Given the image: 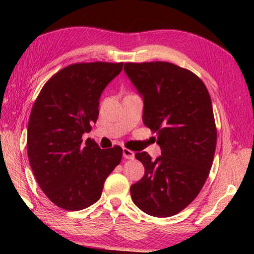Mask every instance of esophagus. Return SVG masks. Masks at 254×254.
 <instances>
[{
  "mask_svg": "<svg viewBox=\"0 0 254 254\" xmlns=\"http://www.w3.org/2000/svg\"><path fill=\"white\" fill-rule=\"evenodd\" d=\"M123 157L126 159H133L134 158V152L127 148H123Z\"/></svg>",
  "mask_w": 254,
  "mask_h": 254,
  "instance_id": "obj_1",
  "label": "esophagus"
}]
</instances>
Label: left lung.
<instances>
[{
    "mask_svg": "<svg viewBox=\"0 0 254 254\" xmlns=\"http://www.w3.org/2000/svg\"><path fill=\"white\" fill-rule=\"evenodd\" d=\"M124 71L161 149L156 160L135 153L144 176L131 186L132 200L151 216H173L196 198L212 168L217 132L209 93L198 76L171 63H127Z\"/></svg>",
    "mask_w": 254,
    "mask_h": 254,
    "instance_id": "left-lung-1",
    "label": "left lung"
}]
</instances>
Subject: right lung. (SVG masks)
I'll return each mask as SVG.
<instances>
[{"mask_svg":"<svg viewBox=\"0 0 254 254\" xmlns=\"http://www.w3.org/2000/svg\"><path fill=\"white\" fill-rule=\"evenodd\" d=\"M123 63H80L47 81L28 123L30 167L46 196L58 207L80 210L101 198L105 179L122 159L119 145L101 149L81 136L97 121L102 92Z\"/></svg>","mask_w":254,"mask_h":254,"instance_id":"add662e5","label":"right lung"}]
</instances>
